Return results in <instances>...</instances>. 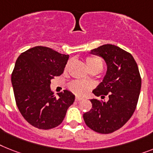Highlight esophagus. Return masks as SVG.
Returning a JSON list of instances; mask_svg holds the SVG:
<instances>
[{
    "mask_svg": "<svg viewBox=\"0 0 153 153\" xmlns=\"http://www.w3.org/2000/svg\"><path fill=\"white\" fill-rule=\"evenodd\" d=\"M81 100H82L81 98H79V97L76 96V98H75V101H76V102H79V101H81Z\"/></svg>",
    "mask_w": 153,
    "mask_h": 153,
    "instance_id": "obj_1",
    "label": "esophagus"
}]
</instances>
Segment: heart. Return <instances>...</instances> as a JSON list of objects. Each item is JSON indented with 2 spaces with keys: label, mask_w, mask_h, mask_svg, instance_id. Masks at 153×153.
Here are the masks:
<instances>
[{
  "label": "heart",
  "mask_w": 153,
  "mask_h": 153,
  "mask_svg": "<svg viewBox=\"0 0 153 153\" xmlns=\"http://www.w3.org/2000/svg\"><path fill=\"white\" fill-rule=\"evenodd\" d=\"M69 62L66 64L65 68L69 66ZM86 64L88 65V67L91 69H102L103 66V63H102V59L96 56H88L86 58ZM69 90L72 92H74L76 94H83L86 91V87L84 84H82L81 82L79 81H73L69 84Z\"/></svg>",
  "instance_id": "obj_1"
}]
</instances>
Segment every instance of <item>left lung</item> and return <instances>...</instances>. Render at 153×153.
<instances>
[{"instance_id": "left-lung-1", "label": "left lung", "mask_w": 153, "mask_h": 153, "mask_svg": "<svg viewBox=\"0 0 153 153\" xmlns=\"http://www.w3.org/2000/svg\"><path fill=\"white\" fill-rule=\"evenodd\" d=\"M102 57L107 64L104 79L93 94L104 99H91L92 108L84 114L89 128L101 134H110L122 127L135 111L142 78L137 63L129 52L113 45H104L91 50Z\"/></svg>"}]
</instances>
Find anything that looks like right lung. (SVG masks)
Here are the masks:
<instances>
[{
    "label": "right lung",
    "mask_w": 153,
    "mask_h": 153,
    "mask_svg": "<svg viewBox=\"0 0 153 153\" xmlns=\"http://www.w3.org/2000/svg\"><path fill=\"white\" fill-rule=\"evenodd\" d=\"M69 55L43 46L22 52L16 62L11 84L16 105L23 118L41 130L61 124L75 96L67 90L55 97L51 79L64 71Z\"/></svg>",
    "instance_id": "obj_1"
}]
</instances>
